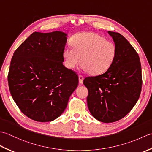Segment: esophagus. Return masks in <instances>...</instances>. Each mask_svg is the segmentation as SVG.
Here are the masks:
<instances>
[{"mask_svg": "<svg viewBox=\"0 0 152 152\" xmlns=\"http://www.w3.org/2000/svg\"><path fill=\"white\" fill-rule=\"evenodd\" d=\"M79 82L80 83H82L83 80V76L82 75H79Z\"/></svg>", "mask_w": 152, "mask_h": 152, "instance_id": "esophagus-1", "label": "esophagus"}]
</instances>
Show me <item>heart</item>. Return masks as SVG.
<instances>
[{
    "label": "heart",
    "mask_w": 152,
    "mask_h": 152,
    "mask_svg": "<svg viewBox=\"0 0 152 152\" xmlns=\"http://www.w3.org/2000/svg\"><path fill=\"white\" fill-rule=\"evenodd\" d=\"M72 46H67L63 50L65 65L74 69L82 57L81 69L94 75L106 72L116 56V48L111 42L93 33H80L71 40Z\"/></svg>",
    "instance_id": "b5f03b06"
}]
</instances>
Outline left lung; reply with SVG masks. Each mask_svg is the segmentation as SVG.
Returning a JSON list of instances; mask_svg holds the SVG:
<instances>
[{
    "label": "left lung",
    "mask_w": 152,
    "mask_h": 152,
    "mask_svg": "<svg viewBox=\"0 0 152 152\" xmlns=\"http://www.w3.org/2000/svg\"><path fill=\"white\" fill-rule=\"evenodd\" d=\"M116 48L114 63L104 73L83 80L88 89V108L103 123L124 118L139 99L142 77L138 54L121 34L108 31Z\"/></svg>",
    "instance_id": "left-lung-1"
}]
</instances>
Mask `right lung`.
<instances>
[{
	"label": "right lung",
	"mask_w": 152,
	"mask_h": 152,
	"mask_svg": "<svg viewBox=\"0 0 152 152\" xmlns=\"http://www.w3.org/2000/svg\"><path fill=\"white\" fill-rule=\"evenodd\" d=\"M66 36L61 31L34 32L12 58L10 91L20 110L34 121L48 122L59 117L78 87V75L63 64Z\"/></svg>",
	"instance_id": "add662e5"
}]
</instances>
